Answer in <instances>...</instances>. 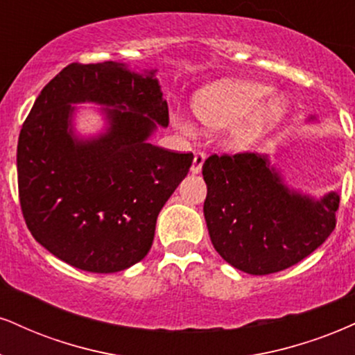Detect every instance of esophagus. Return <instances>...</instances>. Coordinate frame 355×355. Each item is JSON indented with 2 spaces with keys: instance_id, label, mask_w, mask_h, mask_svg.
Listing matches in <instances>:
<instances>
[{
  "instance_id": "obj_1",
  "label": "esophagus",
  "mask_w": 355,
  "mask_h": 355,
  "mask_svg": "<svg viewBox=\"0 0 355 355\" xmlns=\"http://www.w3.org/2000/svg\"><path fill=\"white\" fill-rule=\"evenodd\" d=\"M203 162H205V153L203 152H196L195 157H193V162H191V166H190V172L196 175L202 172V166H203Z\"/></svg>"
}]
</instances>
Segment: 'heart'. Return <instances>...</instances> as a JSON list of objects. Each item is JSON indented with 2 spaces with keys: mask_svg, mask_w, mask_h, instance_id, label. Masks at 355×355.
<instances>
[{
  "mask_svg": "<svg viewBox=\"0 0 355 355\" xmlns=\"http://www.w3.org/2000/svg\"><path fill=\"white\" fill-rule=\"evenodd\" d=\"M270 87L251 80H221L200 89L191 101V112L208 129H223L236 150H253L277 129L289 112L284 97L266 99ZM182 129L193 132L189 119H178Z\"/></svg>",
  "mask_w": 355,
  "mask_h": 355,
  "instance_id": "obj_1",
  "label": "heart"
}]
</instances>
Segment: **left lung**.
<instances>
[{
  "label": "left lung",
  "mask_w": 355,
  "mask_h": 355,
  "mask_svg": "<svg viewBox=\"0 0 355 355\" xmlns=\"http://www.w3.org/2000/svg\"><path fill=\"white\" fill-rule=\"evenodd\" d=\"M307 122L318 117L309 115ZM203 178V215L213 246L248 275H271L300 263L336 226L337 191L314 196L294 189L270 155H211Z\"/></svg>",
  "instance_id": "8db88e82"
}]
</instances>
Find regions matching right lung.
<instances>
[{
  "mask_svg": "<svg viewBox=\"0 0 355 355\" xmlns=\"http://www.w3.org/2000/svg\"><path fill=\"white\" fill-rule=\"evenodd\" d=\"M157 69L71 64L42 89L18 140V187L34 240L89 272H117L150 251L157 216L193 155L150 144L168 125ZM80 103L101 107L96 135L77 129Z\"/></svg>",
  "mask_w": 355,
  "mask_h": 355,
  "instance_id": "1",
  "label": "right lung"
}]
</instances>
